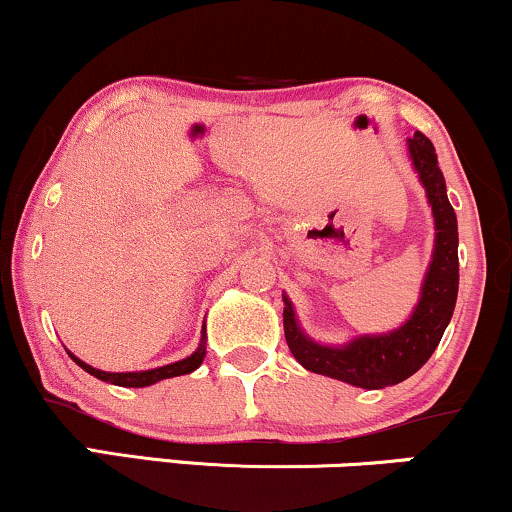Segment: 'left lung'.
Listing matches in <instances>:
<instances>
[{
    "label": "left lung",
    "mask_w": 512,
    "mask_h": 512,
    "mask_svg": "<svg viewBox=\"0 0 512 512\" xmlns=\"http://www.w3.org/2000/svg\"><path fill=\"white\" fill-rule=\"evenodd\" d=\"M409 154L424 182L428 204L436 219V248L414 315L390 334L358 337L346 346H322L301 332L289 298H284V334L293 358L313 373L366 390L402 383L424 366L440 344L457 301V284H460L457 216L448 202L436 149L426 134L414 132V137L409 139Z\"/></svg>",
    "instance_id": "obj_1"
}]
</instances>
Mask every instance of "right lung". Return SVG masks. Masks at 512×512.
Listing matches in <instances>:
<instances>
[{"label":"right lung","mask_w":512,"mask_h":512,"mask_svg":"<svg viewBox=\"0 0 512 512\" xmlns=\"http://www.w3.org/2000/svg\"><path fill=\"white\" fill-rule=\"evenodd\" d=\"M69 356H72V361L76 363V366L84 368L86 373L96 375L98 380H105V383H113V385H120V387H146V385L158 383V380H166V378H175V375L192 373V370L202 366L204 356H207V349H204V334H202V344H199V349L192 356L182 358V361L170 363V366H163V368L139 370V373H105V370H98V368L88 366V363L81 361V358H76L74 354H69Z\"/></svg>","instance_id":"obj_1"}]
</instances>
